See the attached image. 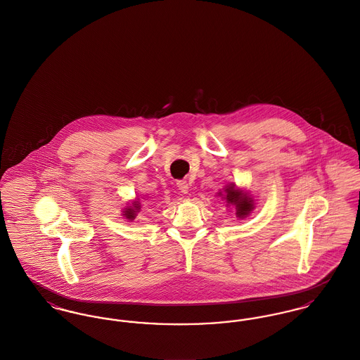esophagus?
I'll list each match as a JSON object with an SVG mask.
<instances>
[{
    "label": "esophagus",
    "mask_w": 360,
    "mask_h": 360,
    "mask_svg": "<svg viewBox=\"0 0 360 360\" xmlns=\"http://www.w3.org/2000/svg\"><path fill=\"white\" fill-rule=\"evenodd\" d=\"M177 187H179V190L183 192V193H187V192H188V183H187L186 180H179V181H177Z\"/></svg>",
    "instance_id": "esophagus-1"
}]
</instances>
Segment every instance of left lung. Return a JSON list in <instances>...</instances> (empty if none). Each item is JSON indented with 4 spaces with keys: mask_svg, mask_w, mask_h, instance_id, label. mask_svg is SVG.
I'll return each instance as SVG.
<instances>
[{
    "mask_svg": "<svg viewBox=\"0 0 360 360\" xmlns=\"http://www.w3.org/2000/svg\"><path fill=\"white\" fill-rule=\"evenodd\" d=\"M225 191H226V196H225L226 202L236 206L238 217L244 218L248 216L250 212L252 210V199L248 198L245 193H241L239 190H235L233 186L225 188Z\"/></svg>",
    "mask_w": 360,
    "mask_h": 360,
    "instance_id": "obj_1",
    "label": "left lung"
}]
</instances>
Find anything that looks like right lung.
<instances>
[{
	"instance_id": "add662e5",
	"label": "right lung",
	"mask_w": 360,
	"mask_h": 360,
	"mask_svg": "<svg viewBox=\"0 0 360 360\" xmlns=\"http://www.w3.org/2000/svg\"><path fill=\"white\" fill-rule=\"evenodd\" d=\"M138 210H139V205H134V207L129 206L128 209H125V214L124 216L127 217L128 219H134L136 217L135 214H136Z\"/></svg>"
}]
</instances>
